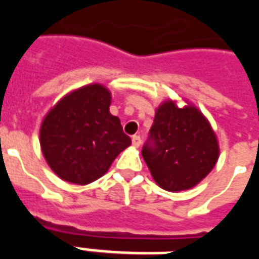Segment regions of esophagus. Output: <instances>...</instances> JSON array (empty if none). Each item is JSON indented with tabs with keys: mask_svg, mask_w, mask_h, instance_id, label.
<instances>
[{
	"mask_svg": "<svg viewBox=\"0 0 259 259\" xmlns=\"http://www.w3.org/2000/svg\"><path fill=\"white\" fill-rule=\"evenodd\" d=\"M132 144H133V147H136V148H139V147L141 146L140 136H133V137H132Z\"/></svg>",
	"mask_w": 259,
	"mask_h": 259,
	"instance_id": "1",
	"label": "esophagus"
}]
</instances>
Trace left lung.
<instances>
[{"label": "left lung", "mask_w": 259, "mask_h": 259, "mask_svg": "<svg viewBox=\"0 0 259 259\" xmlns=\"http://www.w3.org/2000/svg\"><path fill=\"white\" fill-rule=\"evenodd\" d=\"M150 141L143 158L161 189L190 190L205 179L219 158V143L209 120L198 108L186 101L166 100L155 109Z\"/></svg>", "instance_id": "obj_1"}]
</instances>
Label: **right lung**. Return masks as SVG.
<instances>
[{"instance_id": "obj_1", "label": "right lung", "mask_w": 259, "mask_h": 259, "mask_svg": "<svg viewBox=\"0 0 259 259\" xmlns=\"http://www.w3.org/2000/svg\"><path fill=\"white\" fill-rule=\"evenodd\" d=\"M111 91L100 83L70 91L54 105L40 126V147L48 166L68 183L100 179L132 144L120 119L109 112Z\"/></svg>"}]
</instances>
